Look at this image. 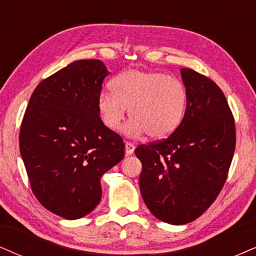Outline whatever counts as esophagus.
Here are the masks:
<instances>
[{"label": "esophagus", "mask_w": 256, "mask_h": 256, "mask_svg": "<svg viewBox=\"0 0 256 256\" xmlns=\"http://www.w3.org/2000/svg\"><path fill=\"white\" fill-rule=\"evenodd\" d=\"M134 145L130 143V142H126L125 143V154H128V156H130V154H134Z\"/></svg>", "instance_id": "obj_1"}]
</instances>
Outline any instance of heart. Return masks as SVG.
<instances>
[{
  "mask_svg": "<svg viewBox=\"0 0 256 256\" xmlns=\"http://www.w3.org/2000/svg\"><path fill=\"white\" fill-rule=\"evenodd\" d=\"M112 92L98 96V111L108 130L120 126L128 108L132 118L126 132L166 139L178 128L186 114L188 93L176 78L156 70H130L112 82Z\"/></svg>",
  "mask_w": 256,
  "mask_h": 256,
  "instance_id": "heart-1",
  "label": "heart"
}]
</instances>
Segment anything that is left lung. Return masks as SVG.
Here are the masks:
<instances>
[{
	"label": "left lung",
	"mask_w": 256,
	"mask_h": 256,
	"mask_svg": "<svg viewBox=\"0 0 256 256\" xmlns=\"http://www.w3.org/2000/svg\"><path fill=\"white\" fill-rule=\"evenodd\" d=\"M188 93L180 125L164 140L139 145V186L152 215L170 224L195 221L224 186L235 151V124L216 84L192 68H180Z\"/></svg>",
	"instance_id": "8db88e82"
}]
</instances>
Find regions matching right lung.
<instances>
[{"mask_svg": "<svg viewBox=\"0 0 256 256\" xmlns=\"http://www.w3.org/2000/svg\"><path fill=\"white\" fill-rule=\"evenodd\" d=\"M110 72L100 60H76L41 82L29 99L20 152L32 190L44 208L76 220L102 200L100 180L125 154L119 134L99 117Z\"/></svg>", "mask_w": 256, "mask_h": 256, "instance_id": "1", "label": "right lung"}]
</instances>
